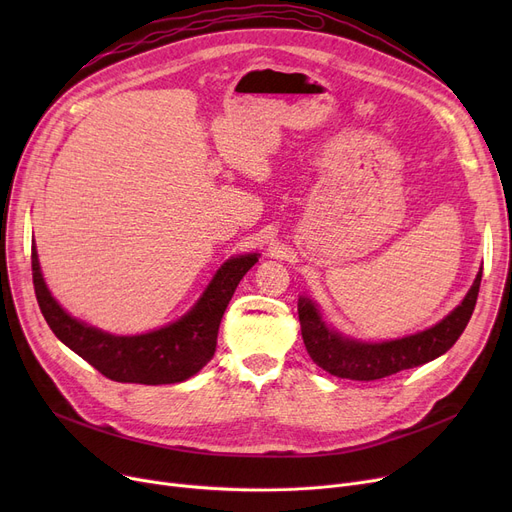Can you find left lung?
Returning <instances> with one entry per match:
<instances>
[{
  "instance_id": "left-lung-1",
  "label": "left lung",
  "mask_w": 512,
  "mask_h": 512,
  "mask_svg": "<svg viewBox=\"0 0 512 512\" xmlns=\"http://www.w3.org/2000/svg\"><path fill=\"white\" fill-rule=\"evenodd\" d=\"M481 284V272L477 274L471 290L463 303L434 328L407 336L400 340L365 344L348 340L338 332H332L319 317V311L309 299H299L301 334L309 357L332 375L346 380L371 382L382 380L398 371L419 367L444 355L459 340L473 315Z\"/></svg>"
}]
</instances>
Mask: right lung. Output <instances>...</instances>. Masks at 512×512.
Listing matches in <instances>:
<instances>
[{
    "label": "right lung",
    "mask_w": 512,
    "mask_h": 512,
    "mask_svg": "<svg viewBox=\"0 0 512 512\" xmlns=\"http://www.w3.org/2000/svg\"><path fill=\"white\" fill-rule=\"evenodd\" d=\"M255 263L257 255L226 261L195 309L176 324L141 336H112L70 317L45 286L35 245L31 255L35 297L51 332L105 378L147 386L184 382L211 361L224 311Z\"/></svg>",
    "instance_id": "add662e5"
}]
</instances>
